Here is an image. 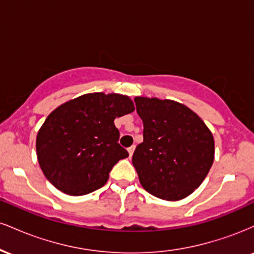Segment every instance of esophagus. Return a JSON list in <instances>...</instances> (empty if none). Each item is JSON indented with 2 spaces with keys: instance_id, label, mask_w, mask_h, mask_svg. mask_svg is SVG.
Here are the masks:
<instances>
[{
  "instance_id": "1",
  "label": "esophagus",
  "mask_w": 254,
  "mask_h": 254,
  "mask_svg": "<svg viewBox=\"0 0 254 254\" xmlns=\"http://www.w3.org/2000/svg\"><path fill=\"white\" fill-rule=\"evenodd\" d=\"M127 151H129V156H130V157L132 156L133 151H135V145H131L130 148H127Z\"/></svg>"
}]
</instances>
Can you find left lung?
<instances>
[{"label":"left lung","mask_w":254,"mask_h":254,"mask_svg":"<svg viewBox=\"0 0 254 254\" xmlns=\"http://www.w3.org/2000/svg\"><path fill=\"white\" fill-rule=\"evenodd\" d=\"M135 104L143 122V142L132 155L139 183L161 199L188 197L214 162L210 130L193 111L177 101L137 97Z\"/></svg>","instance_id":"obj_1"}]
</instances>
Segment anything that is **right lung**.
<instances>
[{"instance_id":"obj_1","label":"right lung","mask_w":254,"mask_h":254,"mask_svg":"<svg viewBox=\"0 0 254 254\" xmlns=\"http://www.w3.org/2000/svg\"><path fill=\"white\" fill-rule=\"evenodd\" d=\"M133 110L125 95L90 93L52 111L37 136L46 179L70 196L103 188L113 166L129 156L118 143L115 119Z\"/></svg>"}]
</instances>
